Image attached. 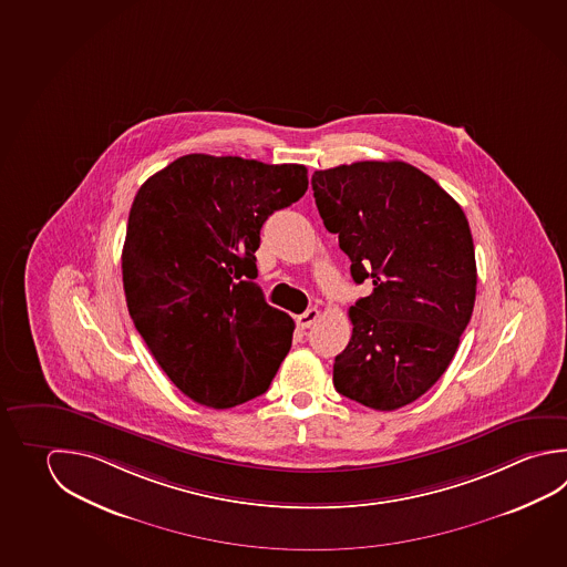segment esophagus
Masks as SVG:
<instances>
[{
  "instance_id": "34e87169",
  "label": "esophagus",
  "mask_w": 567,
  "mask_h": 567,
  "mask_svg": "<svg viewBox=\"0 0 567 567\" xmlns=\"http://www.w3.org/2000/svg\"><path fill=\"white\" fill-rule=\"evenodd\" d=\"M318 318H320V311H318V309H308L306 313L299 316L298 326L301 330H308V328H311V326L318 321Z\"/></svg>"
}]
</instances>
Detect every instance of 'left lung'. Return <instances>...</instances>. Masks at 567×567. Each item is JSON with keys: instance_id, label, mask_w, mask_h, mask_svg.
Masks as SVG:
<instances>
[{"instance_id": "1", "label": "left lung", "mask_w": 567, "mask_h": 567, "mask_svg": "<svg viewBox=\"0 0 567 567\" xmlns=\"http://www.w3.org/2000/svg\"><path fill=\"white\" fill-rule=\"evenodd\" d=\"M323 226L340 237L355 284L336 390L371 410L415 402L453 360L475 303L474 239L464 209L405 162H355L311 175Z\"/></svg>"}]
</instances>
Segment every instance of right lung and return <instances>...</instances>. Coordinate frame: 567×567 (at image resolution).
Listing matches in <instances>:
<instances>
[{"mask_svg": "<svg viewBox=\"0 0 567 567\" xmlns=\"http://www.w3.org/2000/svg\"><path fill=\"white\" fill-rule=\"evenodd\" d=\"M306 189V165L189 154L135 194L125 301L159 368L194 402H249L288 355L296 326L254 281L256 249L264 221Z\"/></svg>", "mask_w": 567, "mask_h": 567, "instance_id": "obj_1", "label": "right lung"}]
</instances>
